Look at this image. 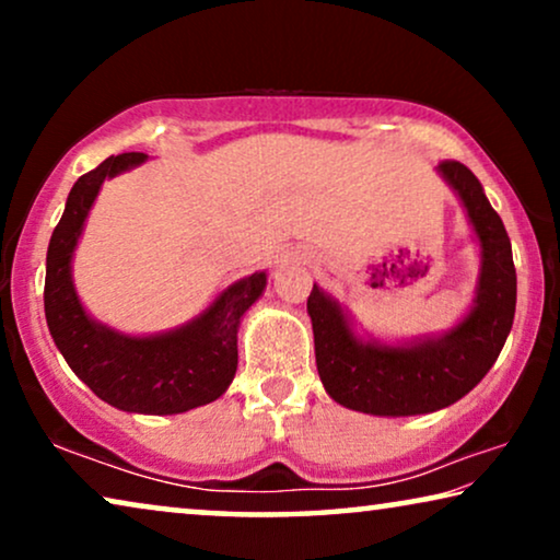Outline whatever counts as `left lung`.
<instances>
[{
	"mask_svg": "<svg viewBox=\"0 0 560 560\" xmlns=\"http://www.w3.org/2000/svg\"><path fill=\"white\" fill-rule=\"evenodd\" d=\"M435 171L462 201L479 247L471 305L446 331L382 341L359 331L347 305L313 285L308 316L320 382L328 397L349 410L408 418L448 408L492 370L510 336L517 275L500 213L466 165L446 160Z\"/></svg>",
	"mask_w": 560,
	"mask_h": 560,
	"instance_id": "8db88e82",
	"label": "left lung"
}]
</instances>
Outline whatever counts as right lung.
I'll return each mask as SVG.
<instances>
[{
	"label": "right lung",
	"mask_w": 560,
	"mask_h": 560,
	"mask_svg": "<svg viewBox=\"0 0 560 560\" xmlns=\"http://www.w3.org/2000/svg\"><path fill=\"white\" fill-rule=\"evenodd\" d=\"M144 160V152L106 158L73 183L45 257V320L68 366L96 397L125 412L175 416L219 400L232 385L236 334L265 293L267 270L232 282L209 308L167 331L125 334L91 316L73 282L75 247L104 180Z\"/></svg>",
	"instance_id": "add662e5"
}]
</instances>
